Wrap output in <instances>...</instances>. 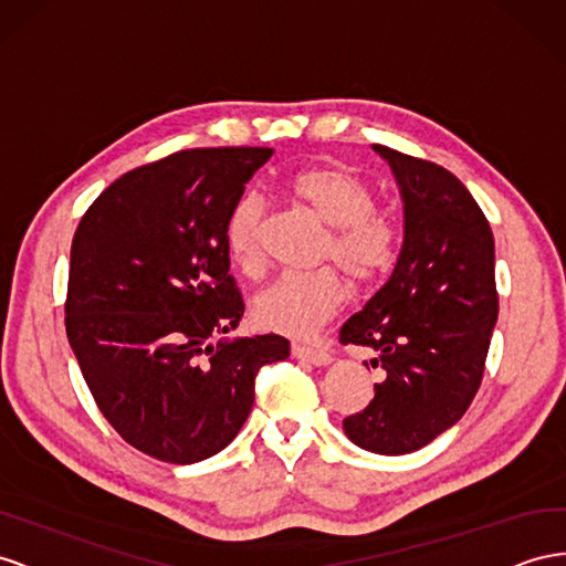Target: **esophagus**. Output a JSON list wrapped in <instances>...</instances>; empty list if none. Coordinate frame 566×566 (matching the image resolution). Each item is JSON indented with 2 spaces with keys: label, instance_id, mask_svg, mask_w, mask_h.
Returning a JSON list of instances; mask_svg holds the SVG:
<instances>
[{
  "label": "esophagus",
  "instance_id": "1",
  "mask_svg": "<svg viewBox=\"0 0 566 566\" xmlns=\"http://www.w3.org/2000/svg\"><path fill=\"white\" fill-rule=\"evenodd\" d=\"M293 357L302 359V361H310L314 366H326L331 364V355L326 353V349L321 347H310V345H300V343H293Z\"/></svg>",
  "mask_w": 566,
  "mask_h": 566
}]
</instances>
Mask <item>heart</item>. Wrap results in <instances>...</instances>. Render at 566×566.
<instances>
[{
  "label": "heart",
  "instance_id": "heart-1",
  "mask_svg": "<svg viewBox=\"0 0 566 566\" xmlns=\"http://www.w3.org/2000/svg\"><path fill=\"white\" fill-rule=\"evenodd\" d=\"M287 192L331 226L324 256L333 259L349 281L374 283L392 269L400 233L386 213L376 211V197L361 176L340 164L312 166L287 180ZM264 202L248 192L238 197L226 217L223 240L233 264L245 273L259 271ZM345 290L333 269L285 271L254 297L252 314L262 328L304 338L343 307Z\"/></svg>",
  "mask_w": 566,
  "mask_h": 566
}]
</instances>
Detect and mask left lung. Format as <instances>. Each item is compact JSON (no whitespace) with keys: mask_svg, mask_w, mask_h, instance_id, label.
<instances>
[{"mask_svg":"<svg viewBox=\"0 0 566 566\" xmlns=\"http://www.w3.org/2000/svg\"><path fill=\"white\" fill-rule=\"evenodd\" d=\"M405 205V238L388 283L349 316L343 345L376 353L384 380L347 438L376 454L429 446L476 395L497 321L495 242L471 192L448 169L374 145Z\"/></svg>","mask_w":566,"mask_h":566,"instance_id":"8db88e82","label":"left lung"}]
</instances>
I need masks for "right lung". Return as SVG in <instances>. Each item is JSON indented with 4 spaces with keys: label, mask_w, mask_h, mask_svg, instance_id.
<instances>
[{
    "label": "right lung",
    "mask_w": 566,
    "mask_h": 566,
    "mask_svg": "<svg viewBox=\"0 0 566 566\" xmlns=\"http://www.w3.org/2000/svg\"><path fill=\"white\" fill-rule=\"evenodd\" d=\"M269 147L182 149L114 180L71 245L66 335L104 419L169 464L221 452L250 417L281 335L211 343L245 304L223 226Z\"/></svg>",
    "instance_id": "right-lung-1"
}]
</instances>
